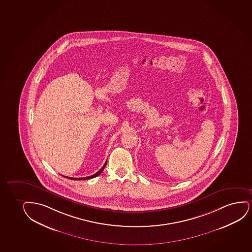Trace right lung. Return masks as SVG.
<instances>
[{
  "mask_svg": "<svg viewBox=\"0 0 252 252\" xmlns=\"http://www.w3.org/2000/svg\"><path fill=\"white\" fill-rule=\"evenodd\" d=\"M107 162V161H106ZM106 162H105V164H104V166L102 167L101 169H99V171L98 172H96L94 175H90V176H88V177H83V178H72V177H70V180H87V179H92L94 178V177H96V176H98V175H100L101 174L102 171L104 170V169H105V165H106ZM68 178V177H67Z\"/></svg>",
  "mask_w": 252,
  "mask_h": 252,
  "instance_id": "add662e5",
  "label": "right lung"
}]
</instances>
